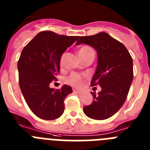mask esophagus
Instances as JSON below:
<instances>
[{
  "label": "esophagus",
  "mask_w": 150,
  "mask_h": 150,
  "mask_svg": "<svg viewBox=\"0 0 150 150\" xmlns=\"http://www.w3.org/2000/svg\"><path fill=\"white\" fill-rule=\"evenodd\" d=\"M74 92H76V93L78 94H81L83 91H80V90H76V89H74Z\"/></svg>",
  "instance_id": "1"
}]
</instances>
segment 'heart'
Instances as JSON below:
<instances>
[{"label": "heart", "mask_w": 150, "mask_h": 150, "mask_svg": "<svg viewBox=\"0 0 150 150\" xmlns=\"http://www.w3.org/2000/svg\"><path fill=\"white\" fill-rule=\"evenodd\" d=\"M91 52H94L93 50H91L90 47L86 46H82L81 48L78 50V55L81 58L86 56L87 55H88L89 53ZM64 64V55H62L60 59V65L62 66ZM83 80H84V78L82 76L79 75V74H76V73H73L71 74L70 76L67 77V83H69L70 85L73 86L74 87H76V88H80V87L83 86Z\"/></svg>", "instance_id": "heart-1"}]
</instances>
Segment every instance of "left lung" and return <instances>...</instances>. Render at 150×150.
Here are the masks:
<instances>
[{
    "label": "left lung",
    "mask_w": 150,
    "mask_h": 150,
    "mask_svg": "<svg viewBox=\"0 0 150 150\" xmlns=\"http://www.w3.org/2000/svg\"><path fill=\"white\" fill-rule=\"evenodd\" d=\"M86 44L97 52L98 62L91 86L98 84V95L91 92L93 102L83 107L88 117L108 119L118 112L125 101L133 80V61L126 47L105 32L79 38L76 45Z\"/></svg>",
    "instance_id": "1"
}]
</instances>
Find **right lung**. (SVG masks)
<instances>
[{"label":"right lung","instance_id":"add662e5","mask_svg":"<svg viewBox=\"0 0 150 150\" xmlns=\"http://www.w3.org/2000/svg\"><path fill=\"white\" fill-rule=\"evenodd\" d=\"M79 38L42 31L21 53L18 62L19 86L30 110L42 120H53L63 114L64 100L72 92V88L64 85L55 90L50 84L60 71L62 54Z\"/></svg>","mask_w":150,"mask_h":150}]
</instances>
